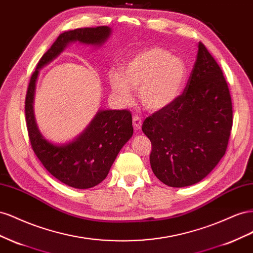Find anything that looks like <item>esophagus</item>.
<instances>
[{
    "instance_id": "1",
    "label": "esophagus",
    "mask_w": 253,
    "mask_h": 253,
    "mask_svg": "<svg viewBox=\"0 0 253 253\" xmlns=\"http://www.w3.org/2000/svg\"><path fill=\"white\" fill-rule=\"evenodd\" d=\"M132 124H133L134 130H140L141 127H142V120L139 117H133Z\"/></svg>"
}]
</instances>
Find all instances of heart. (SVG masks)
<instances>
[{"mask_svg": "<svg viewBox=\"0 0 253 253\" xmlns=\"http://www.w3.org/2000/svg\"><path fill=\"white\" fill-rule=\"evenodd\" d=\"M187 77V66L178 56L161 47L136 53L122 64L121 72L110 71L109 84L121 104L131 102V89L138 88V98L146 110L167 109L179 97Z\"/></svg>", "mask_w": 253, "mask_h": 253, "instance_id": "b5f03b06", "label": "heart"}]
</instances>
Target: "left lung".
Instances as JSON below:
<instances>
[{"instance_id":"left-lung-1","label":"left lung","mask_w":253,"mask_h":253,"mask_svg":"<svg viewBox=\"0 0 253 253\" xmlns=\"http://www.w3.org/2000/svg\"><path fill=\"white\" fill-rule=\"evenodd\" d=\"M232 102L217 62L203 43L183 93L151 114L142 130L150 140V167L171 187L201 181L226 154L232 128Z\"/></svg>"}]
</instances>
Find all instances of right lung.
Returning <instances> with one entry per match:
<instances>
[{"label": "right lung", "mask_w": 253, "mask_h": 253, "mask_svg": "<svg viewBox=\"0 0 253 253\" xmlns=\"http://www.w3.org/2000/svg\"><path fill=\"white\" fill-rule=\"evenodd\" d=\"M109 26L76 28L60 34L41 57L31 77L25 98V117L32 148L43 167L62 183L75 189H90L107 177L122 147L133 134L128 110H99L73 141L54 144L39 130L34 114V95L39 70L57 58L71 43L100 46L110 37Z\"/></svg>", "instance_id": "right-lung-1"}]
</instances>
